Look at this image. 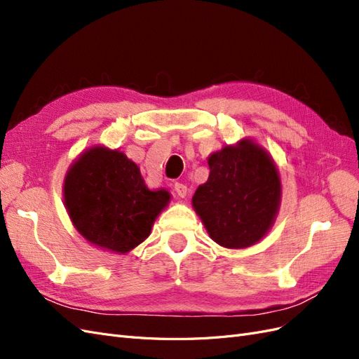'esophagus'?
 Listing matches in <instances>:
<instances>
[{
	"label": "esophagus",
	"instance_id": "esophagus-1",
	"mask_svg": "<svg viewBox=\"0 0 359 359\" xmlns=\"http://www.w3.org/2000/svg\"><path fill=\"white\" fill-rule=\"evenodd\" d=\"M175 191L180 198H186L187 196V186L186 184H181V182H175Z\"/></svg>",
	"mask_w": 359,
	"mask_h": 359
}]
</instances>
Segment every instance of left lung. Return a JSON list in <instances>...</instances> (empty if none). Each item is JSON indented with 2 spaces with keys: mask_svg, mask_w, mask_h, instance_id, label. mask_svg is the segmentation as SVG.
Segmentation results:
<instances>
[{
  "mask_svg": "<svg viewBox=\"0 0 359 359\" xmlns=\"http://www.w3.org/2000/svg\"><path fill=\"white\" fill-rule=\"evenodd\" d=\"M210 177L191 205L210 238L224 248L257 244L273 227L281 203L274 158L252 137L224 145L208 157Z\"/></svg>",
  "mask_w": 359,
  "mask_h": 359,
  "instance_id": "left-lung-1",
  "label": "left lung"
}]
</instances>
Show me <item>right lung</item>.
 I'll return each mask as SVG.
<instances>
[{"mask_svg": "<svg viewBox=\"0 0 359 359\" xmlns=\"http://www.w3.org/2000/svg\"><path fill=\"white\" fill-rule=\"evenodd\" d=\"M62 198L74 229L86 241L126 255L149 236L172 196L165 189L149 190L139 166L123 151L94 145L67 169Z\"/></svg>", "mask_w": 359, "mask_h": 359, "instance_id": "add662e5", "label": "right lung"}]
</instances>
